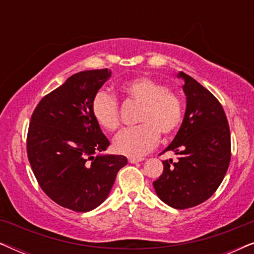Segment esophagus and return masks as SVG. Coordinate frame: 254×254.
I'll list each match as a JSON object with an SVG mask.
<instances>
[{"label":"esophagus","mask_w":254,"mask_h":254,"mask_svg":"<svg viewBox=\"0 0 254 254\" xmlns=\"http://www.w3.org/2000/svg\"><path fill=\"white\" fill-rule=\"evenodd\" d=\"M141 161H142L141 158H133V157L128 158V162H129L130 164H134V163H138V162H141Z\"/></svg>","instance_id":"obj_1"}]
</instances>
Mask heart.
<instances>
[{"label": "heart", "instance_id": "b5f03b06", "mask_svg": "<svg viewBox=\"0 0 254 254\" xmlns=\"http://www.w3.org/2000/svg\"><path fill=\"white\" fill-rule=\"evenodd\" d=\"M128 102L140 106L136 114L138 126L120 131L114 137L113 148L118 154L142 157L157 144L159 134H173L183 119V102L172 90L150 77H136L121 85ZM92 114L104 129L113 131L120 125L117 99L106 91L96 93Z\"/></svg>", "mask_w": 254, "mask_h": 254}]
</instances>
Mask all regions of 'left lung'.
<instances>
[{
    "label": "left lung",
    "mask_w": 254,
    "mask_h": 254,
    "mask_svg": "<svg viewBox=\"0 0 254 254\" xmlns=\"http://www.w3.org/2000/svg\"><path fill=\"white\" fill-rule=\"evenodd\" d=\"M185 84L186 112L176 137L164 151L178 161H163L164 170L154 182L159 199L176 209L202 203L221 185L231 158L230 129L224 110L213 93L180 71Z\"/></svg>",
    "instance_id": "obj_1"
}]
</instances>
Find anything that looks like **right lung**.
<instances>
[{
	"label": "right lung",
	"mask_w": 254,
	"mask_h": 254,
	"mask_svg": "<svg viewBox=\"0 0 254 254\" xmlns=\"http://www.w3.org/2000/svg\"><path fill=\"white\" fill-rule=\"evenodd\" d=\"M109 69L79 71L40 100L31 117L26 150L41 190L74 211H90L109 196L127 164L105 151L110 141L92 114V100L111 77Z\"/></svg>",
	"instance_id": "1"
}]
</instances>
